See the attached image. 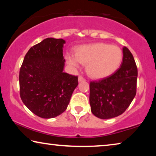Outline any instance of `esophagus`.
I'll use <instances>...</instances> for the list:
<instances>
[{
	"label": "esophagus",
	"instance_id": "1",
	"mask_svg": "<svg viewBox=\"0 0 156 156\" xmlns=\"http://www.w3.org/2000/svg\"><path fill=\"white\" fill-rule=\"evenodd\" d=\"M78 80H79V82H82V81L85 80V78L84 77V76L80 75L78 77Z\"/></svg>",
	"mask_w": 156,
	"mask_h": 156
}]
</instances>
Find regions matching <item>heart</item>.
Instances as JSON below:
<instances>
[{
    "label": "heart",
    "mask_w": 156,
    "mask_h": 156,
    "mask_svg": "<svg viewBox=\"0 0 156 156\" xmlns=\"http://www.w3.org/2000/svg\"><path fill=\"white\" fill-rule=\"evenodd\" d=\"M122 59L120 48L106 43L82 46L76 51V55L67 56L68 64L74 67H79L81 63L87 64V73L95 79L106 77L114 73L120 67Z\"/></svg>",
    "instance_id": "1"
}]
</instances>
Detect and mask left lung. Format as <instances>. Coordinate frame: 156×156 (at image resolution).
<instances>
[{
    "label": "left lung",
    "mask_w": 156,
    "mask_h": 156,
    "mask_svg": "<svg viewBox=\"0 0 156 156\" xmlns=\"http://www.w3.org/2000/svg\"><path fill=\"white\" fill-rule=\"evenodd\" d=\"M121 67L110 76L89 83V102L95 116L112 119L122 114L136 94L138 69L133 55L123 48Z\"/></svg>",
    "instance_id": "left-lung-1"
}]
</instances>
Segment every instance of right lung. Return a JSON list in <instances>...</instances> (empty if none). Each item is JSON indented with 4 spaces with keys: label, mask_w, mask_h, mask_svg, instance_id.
<instances>
[{
    "label": "right lung",
    "mask_w": 156,
    "mask_h": 156,
    "mask_svg": "<svg viewBox=\"0 0 156 156\" xmlns=\"http://www.w3.org/2000/svg\"><path fill=\"white\" fill-rule=\"evenodd\" d=\"M62 39L46 38L26 53L19 73L20 96L33 114L54 118L65 112L78 76L63 72Z\"/></svg>",
    "instance_id": "right-lung-1"
}]
</instances>
